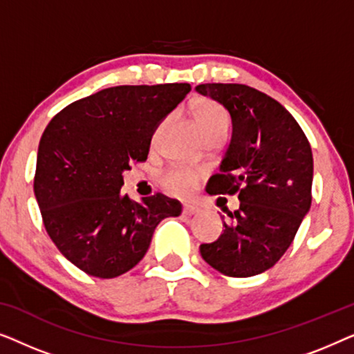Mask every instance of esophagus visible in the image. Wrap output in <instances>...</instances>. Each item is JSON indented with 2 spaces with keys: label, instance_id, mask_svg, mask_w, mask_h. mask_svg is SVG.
<instances>
[{
  "label": "esophagus",
  "instance_id": "1",
  "mask_svg": "<svg viewBox=\"0 0 354 354\" xmlns=\"http://www.w3.org/2000/svg\"><path fill=\"white\" fill-rule=\"evenodd\" d=\"M198 212H200V209H198V207H195V206H192V205L183 206V214H185V216H195V214H198Z\"/></svg>",
  "mask_w": 354,
  "mask_h": 354
}]
</instances>
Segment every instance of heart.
Instances as JSON below:
<instances>
[{
	"mask_svg": "<svg viewBox=\"0 0 354 354\" xmlns=\"http://www.w3.org/2000/svg\"><path fill=\"white\" fill-rule=\"evenodd\" d=\"M193 114H195V120L203 137L212 132V130L229 127V118H227L225 111L219 104L212 103V101H200L193 109ZM196 180V172L188 171V169H174L164 177V188L172 195L183 196L193 190Z\"/></svg>",
	"mask_w": 354,
	"mask_h": 354,
	"instance_id": "heart-1",
	"label": "heart"
}]
</instances>
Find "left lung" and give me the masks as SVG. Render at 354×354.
Returning a JSON list of instances; mask_svg holds the SVG:
<instances>
[{
  "instance_id": "1",
  "label": "left lung",
  "mask_w": 354,
  "mask_h": 354,
  "mask_svg": "<svg viewBox=\"0 0 354 354\" xmlns=\"http://www.w3.org/2000/svg\"><path fill=\"white\" fill-rule=\"evenodd\" d=\"M224 106L232 138L221 172L209 178L212 195L239 193L240 207L227 212L225 230L200 253L229 277H251L272 268L297 235L311 207L313 151L297 120L279 101L241 84L195 88Z\"/></svg>"
}]
</instances>
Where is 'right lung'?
<instances>
[{"label": "right lung", "mask_w": 354, "mask_h": 354, "mask_svg": "<svg viewBox=\"0 0 354 354\" xmlns=\"http://www.w3.org/2000/svg\"><path fill=\"white\" fill-rule=\"evenodd\" d=\"M188 84L120 85L66 106L48 124L33 192L57 250L88 275L113 279L147 254L154 229L182 205L161 195L132 201L122 172L148 158L154 130Z\"/></svg>", "instance_id": "obj_1"}]
</instances>
